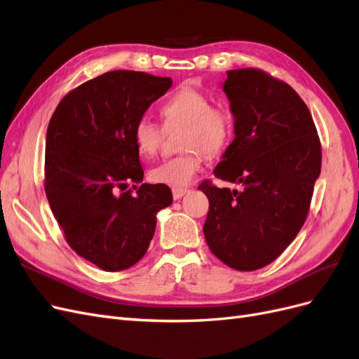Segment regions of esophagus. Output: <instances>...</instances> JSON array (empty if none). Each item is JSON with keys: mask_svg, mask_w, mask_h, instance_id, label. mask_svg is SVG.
I'll return each instance as SVG.
<instances>
[{"mask_svg": "<svg viewBox=\"0 0 359 359\" xmlns=\"http://www.w3.org/2000/svg\"><path fill=\"white\" fill-rule=\"evenodd\" d=\"M189 191V189H184V187H175V189H172V196H173V199L175 201H178V199H181L184 194H186Z\"/></svg>", "mask_w": 359, "mask_h": 359, "instance_id": "obj_1", "label": "esophagus"}]
</instances>
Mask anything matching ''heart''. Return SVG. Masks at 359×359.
<instances>
[{
	"instance_id": "b5f03b06",
	"label": "heart",
	"mask_w": 359,
	"mask_h": 359,
	"mask_svg": "<svg viewBox=\"0 0 359 359\" xmlns=\"http://www.w3.org/2000/svg\"><path fill=\"white\" fill-rule=\"evenodd\" d=\"M160 114L166 128H184L180 145L186 151L161 161L151 170V180L172 187L187 186L202 170L205 153L215 156L229 144L233 130L232 116L224 107L212 106L208 95L193 88H182L172 94L161 104ZM163 136V127L147 116L139 118L133 127L136 148L145 157L157 153Z\"/></svg>"
}]
</instances>
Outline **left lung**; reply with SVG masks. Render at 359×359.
I'll return each instance as SVG.
<instances>
[{
	"mask_svg": "<svg viewBox=\"0 0 359 359\" xmlns=\"http://www.w3.org/2000/svg\"><path fill=\"white\" fill-rule=\"evenodd\" d=\"M223 91L235 139L214 175L243 189L201 184L210 201L203 235L223 264L255 271L283 253L306 222L320 175V140L307 104L268 73L229 70Z\"/></svg>",
	"mask_w": 359,
	"mask_h": 359,
	"instance_id": "8db88e82",
	"label": "left lung"
}]
</instances>
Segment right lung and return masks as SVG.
<instances>
[{"label": "right lung", "instance_id": "add662e5", "mask_svg": "<svg viewBox=\"0 0 359 359\" xmlns=\"http://www.w3.org/2000/svg\"><path fill=\"white\" fill-rule=\"evenodd\" d=\"M170 78L114 70L79 85L57 106L46 132L45 191L69 245L103 271L144 257L157 212L172 203L165 184L142 182L133 127ZM130 183L133 189L123 190Z\"/></svg>", "mask_w": 359, "mask_h": 359}]
</instances>
